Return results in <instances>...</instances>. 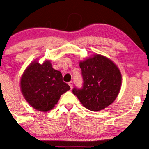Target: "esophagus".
I'll use <instances>...</instances> for the list:
<instances>
[{
    "instance_id": "1",
    "label": "esophagus",
    "mask_w": 149,
    "mask_h": 149,
    "mask_svg": "<svg viewBox=\"0 0 149 149\" xmlns=\"http://www.w3.org/2000/svg\"><path fill=\"white\" fill-rule=\"evenodd\" d=\"M69 86H70V88H72V87H73V82H69Z\"/></svg>"
}]
</instances>
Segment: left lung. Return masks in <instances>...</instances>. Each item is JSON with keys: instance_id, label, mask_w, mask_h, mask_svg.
<instances>
[{"instance_id": "obj_1", "label": "left lung", "mask_w": 149, "mask_h": 149, "mask_svg": "<svg viewBox=\"0 0 149 149\" xmlns=\"http://www.w3.org/2000/svg\"><path fill=\"white\" fill-rule=\"evenodd\" d=\"M82 69L83 86L74 88L81 104L89 110L100 111L117 97L122 84L121 73L110 58L96 54L79 63Z\"/></svg>"}]
</instances>
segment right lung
I'll return each instance as SVG.
<instances>
[{
  "label": "right lung",
  "mask_w": 149,
  "mask_h": 149,
  "mask_svg": "<svg viewBox=\"0 0 149 149\" xmlns=\"http://www.w3.org/2000/svg\"><path fill=\"white\" fill-rule=\"evenodd\" d=\"M19 84L30 106L44 112L54 108L61 95L70 89L63 82L62 73L52 68L49 60L40 64L37 59L30 63L22 75Z\"/></svg>",
  "instance_id": "1"
}]
</instances>
